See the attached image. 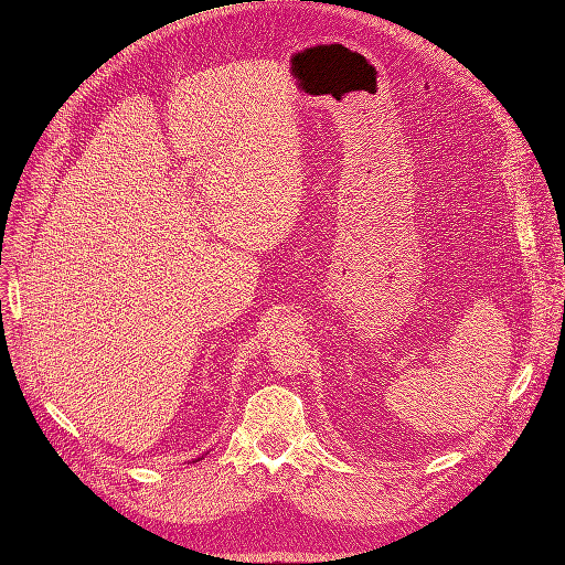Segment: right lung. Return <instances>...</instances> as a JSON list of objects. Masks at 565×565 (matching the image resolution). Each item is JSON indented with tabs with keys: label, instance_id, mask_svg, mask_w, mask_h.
<instances>
[{
	"label": "right lung",
	"instance_id": "add662e5",
	"mask_svg": "<svg viewBox=\"0 0 565 565\" xmlns=\"http://www.w3.org/2000/svg\"><path fill=\"white\" fill-rule=\"evenodd\" d=\"M199 459H203V457H199Z\"/></svg>",
	"mask_w": 565,
	"mask_h": 565
}]
</instances>
